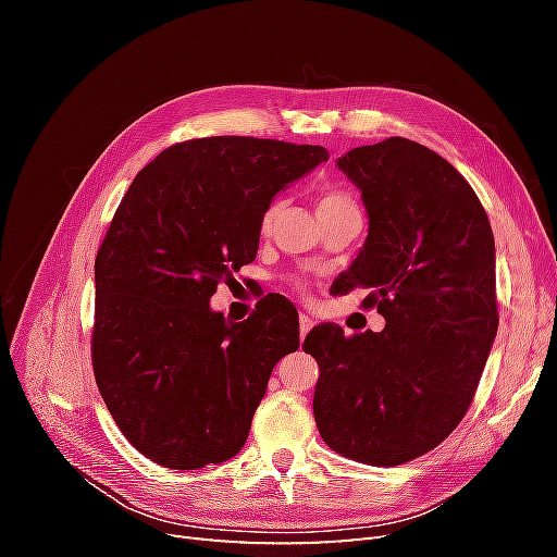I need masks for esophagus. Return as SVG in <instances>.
Returning a JSON list of instances; mask_svg holds the SVG:
<instances>
[{
  "instance_id": "34e87169",
  "label": "esophagus",
  "mask_w": 557,
  "mask_h": 557,
  "mask_svg": "<svg viewBox=\"0 0 557 557\" xmlns=\"http://www.w3.org/2000/svg\"><path fill=\"white\" fill-rule=\"evenodd\" d=\"M311 327H313V320L309 315L301 313L299 315V336H301V342H305V336L311 332Z\"/></svg>"
}]
</instances>
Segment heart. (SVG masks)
I'll use <instances>...</instances> for the list:
<instances>
[{"label": "heart", "mask_w": 557, "mask_h": 557, "mask_svg": "<svg viewBox=\"0 0 557 557\" xmlns=\"http://www.w3.org/2000/svg\"><path fill=\"white\" fill-rule=\"evenodd\" d=\"M344 205H352V199H350L346 193H342V190H325V193H323V197H320L318 211L334 209V207H344ZM278 211H281V199H274L272 205H269V207L264 209L260 227H262V230H269V227H272V223H274V218L278 215Z\"/></svg>", "instance_id": "1"}]
</instances>
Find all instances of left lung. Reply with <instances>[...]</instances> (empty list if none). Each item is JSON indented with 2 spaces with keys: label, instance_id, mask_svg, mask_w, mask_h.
<instances>
[{
  "label": "left lung",
  "instance_id": "obj_1",
  "mask_svg": "<svg viewBox=\"0 0 557 557\" xmlns=\"http://www.w3.org/2000/svg\"><path fill=\"white\" fill-rule=\"evenodd\" d=\"M369 234L330 293L372 288L381 332L313 327V416L344 458L395 467L440 446L474 399L497 334L495 239L476 193L428 146L391 137L336 160Z\"/></svg>",
  "mask_w": 557,
  "mask_h": 557
}]
</instances>
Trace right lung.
Returning a JSON list of instances; mask_svg holds the SVG:
<instances>
[{"instance_id":"right-lung-1","label":"right lung","mask_w":557,"mask_h":557,"mask_svg":"<svg viewBox=\"0 0 557 557\" xmlns=\"http://www.w3.org/2000/svg\"><path fill=\"white\" fill-rule=\"evenodd\" d=\"M330 156L323 146L207 137L146 164L95 260L92 369L125 440L170 469L237 455L276 362L299 348L293 301L242 323L211 309L258 256L264 209Z\"/></svg>"}]
</instances>
